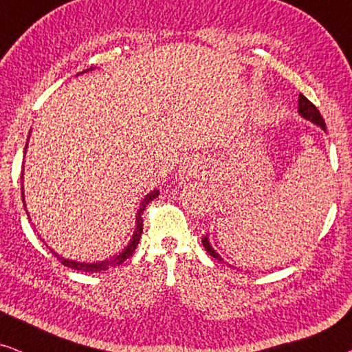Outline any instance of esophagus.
Instances as JSON below:
<instances>
[{
  "instance_id": "esophagus-1",
  "label": "esophagus",
  "mask_w": 352,
  "mask_h": 352,
  "mask_svg": "<svg viewBox=\"0 0 352 352\" xmlns=\"http://www.w3.org/2000/svg\"><path fill=\"white\" fill-rule=\"evenodd\" d=\"M197 173V168L192 165V163H184V166H182V176H194Z\"/></svg>"
}]
</instances>
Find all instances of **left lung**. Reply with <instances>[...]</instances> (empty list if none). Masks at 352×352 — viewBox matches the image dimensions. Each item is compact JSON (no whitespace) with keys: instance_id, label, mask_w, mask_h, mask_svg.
I'll return each mask as SVG.
<instances>
[{"instance_id":"obj_1","label":"left lung","mask_w":352,"mask_h":352,"mask_svg":"<svg viewBox=\"0 0 352 352\" xmlns=\"http://www.w3.org/2000/svg\"><path fill=\"white\" fill-rule=\"evenodd\" d=\"M298 112L301 113V117H305L306 120H311L312 123L319 124V126L325 131V122H324V118H322V115H320V112H319V109H317L316 105L312 104L309 99L305 98V96H302V94H300V98H298ZM201 243H204L205 250L211 254V256L218 259V261H223V263H224V259L221 258L219 254L214 252L213 247H211V245H210L208 239H206V237L201 239Z\"/></svg>"}]
</instances>
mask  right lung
I'll use <instances>...</instances> for the list:
<instances>
[{
    "label": "right lung",
    "instance_id": "obj_1",
    "mask_svg": "<svg viewBox=\"0 0 352 352\" xmlns=\"http://www.w3.org/2000/svg\"><path fill=\"white\" fill-rule=\"evenodd\" d=\"M25 148H27V146H25ZM21 179H22V175H21ZM22 195H23V192H22ZM157 197H158V190H153V192H151V194H148V195L146 197V199L142 200L141 206H139L138 216H136V230H134L131 242H129V245L126 247V250H124L123 253H120L117 258L110 259V261H104V263L88 264V263H76V261H70V259H65V258L59 256V254L52 252V250H51V252L54 253V256H56L57 259H59V261H60L62 264H64V266L75 269V271H81V272H100V271H107L109 267L120 266V264H122L123 261H126V259L133 254L134 250H136L138 243H139V239H141V234H142V214H144V210H146V206L148 205V201H152L153 199H157ZM23 205H25V204H23Z\"/></svg>",
    "mask_w": 352,
    "mask_h": 352
}]
</instances>
